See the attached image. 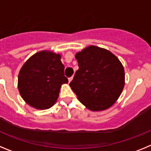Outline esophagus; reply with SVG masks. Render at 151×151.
Returning a JSON list of instances; mask_svg holds the SVG:
<instances>
[{"instance_id": "esophagus-1", "label": "esophagus", "mask_w": 151, "mask_h": 151, "mask_svg": "<svg viewBox=\"0 0 151 151\" xmlns=\"http://www.w3.org/2000/svg\"><path fill=\"white\" fill-rule=\"evenodd\" d=\"M73 76L70 77V78H69V79H68V80H69V83H70V82H72V80H73Z\"/></svg>"}]
</instances>
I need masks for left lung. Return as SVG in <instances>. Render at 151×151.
Masks as SVG:
<instances>
[{
  "instance_id": "8db88e82",
  "label": "left lung",
  "mask_w": 151,
  "mask_h": 151,
  "mask_svg": "<svg viewBox=\"0 0 151 151\" xmlns=\"http://www.w3.org/2000/svg\"><path fill=\"white\" fill-rule=\"evenodd\" d=\"M76 59L78 69L69 85L78 101L91 111L113 106L125 85L122 63L110 50L94 45L76 53Z\"/></svg>"
}]
</instances>
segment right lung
Listing matches in <instances>:
<instances>
[{
  "mask_svg": "<svg viewBox=\"0 0 151 151\" xmlns=\"http://www.w3.org/2000/svg\"><path fill=\"white\" fill-rule=\"evenodd\" d=\"M60 59V54L41 50L23 64L19 73L18 89L29 106L46 110L57 102L61 85L68 83Z\"/></svg>",
  "mask_w": 151,
  "mask_h": 151,
  "instance_id": "add662e5",
  "label": "right lung"
}]
</instances>
